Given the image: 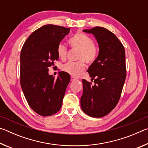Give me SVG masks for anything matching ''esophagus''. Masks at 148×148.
Instances as JSON below:
<instances>
[{
  "instance_id": "esophagus-1",
  "label": "esophagus",
  "mask_w": 148,
  "mask_h": 148,
  "mask_svg": "<svg viewBox=\"0 0 148 148\" xmlns=\"http://www.w3.org/2000/svg\"><path fill=\"white\" fill-rule=\"evenodd\" d=\"M77 79L76 78V77H74V76H71V81L72 82H74V81H76Z\"/></svg>"
}]
</instances>
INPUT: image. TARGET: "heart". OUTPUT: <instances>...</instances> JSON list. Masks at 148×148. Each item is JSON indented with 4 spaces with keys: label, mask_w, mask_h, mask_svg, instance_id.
Returning a JSON list of instances; mask_svg holds the SVG:
<instances>
[{
    "label": "heart",
    "mask_w": 148,
    "mask_h": 148,
    "mask_svg": "<svg viewBox=\"0 0 148 148\" xmlns=\"http://www.w3.org/2000/svg\"><path fill=\"white\" fill-rule=\"evenodd\" d=\"M69 44L73 49L79 50L77 60L80 61L67 62L62 69L72 76H78L86 67L83 61L88 64L93 62L98 56L99 49L89 36L81 32L75 34L69 40ZM57 53L60 59H64L67 55L66 47L63 44H59L57 48Z\"/></svg>",
    "instance_id": "b5f03b06"
}]
</instances>
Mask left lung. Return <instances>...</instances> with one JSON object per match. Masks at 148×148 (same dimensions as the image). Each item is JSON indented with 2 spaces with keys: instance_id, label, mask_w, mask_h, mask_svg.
Segmentation results:
<instances>
[{
  "instance_id": "obj_1",
  "label": "left lung",
  "mask_w": 148,
  "mask_h": 148,
  "mask_svg": "<svg viewBox=\"0 0 148 148\" xmlns=\"http://www.w3.org/2000/svg\"><path fill=\"white\" fill-rule=\"evenodd\" d=\"M83 31L95 36L99 53L87 70L94 84L82 79L81 108L89 116L102 117L116 107L121 97L126 78L125 49L116 35L104 27Z\"/></svg>"
}]
</instances>
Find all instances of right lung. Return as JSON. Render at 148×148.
Returning a JSON list of instances; mask_svg holds the SVG:
<instances>
[{
	"instance_id": "add662e5",
	"label": "right lung",
	"mask_w": 148,
	"mask_h": 148,
	"mask_svg": "<svg viewBox=\"0 0 148 148\" xmlns=\"http://www.w3.org/2000/svg\"><path fill=\"white\" fill-rule=\"evenodd\" d=\"M70 28L46 25L30 35L20 56V82L29 106L42 116L59 111L69 74L59 72L57 78L49 74V67L59 59L57 48L70 32Z\"/></svg>"
}]
</instances>
